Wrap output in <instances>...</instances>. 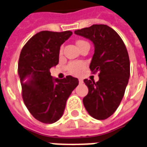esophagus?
Here are the masks:
<instances>
[{
	"instance_id": "34e87169",
	"label": "esophagus",
	"mask_w": 147,
	"mask_h": 147,
	"mask_svg": "<svg viewBox=\"0 0 147 147\" xmlns=\"http://www.w3.org/2000/svg\"><path fill=\"white\" fill-rule=\"evenodd\" d=\"M83 82H84V81H83V80H81V79H79V83H80V84H82Z\"/></svg>"
}]
</instances>
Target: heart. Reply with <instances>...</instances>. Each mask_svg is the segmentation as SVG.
Listing matches in <instances>:
<instances>
[{
    "mask_svg": "<svg viewBox=\"0 0 147 147\" xmlns=\"http://www.w3.org/2000/svg\"><path fill=\"white\" fill-rule=\"evenodd\" d=\"M85 42H87L84 40H78L77 42V45L79 47ZM85 67V63H84L83 62H71L67 66V69H68L69 74L74 75V76H80V75L82 74Z\"/></svg>",
    "mask_w": 147,
    "mask_h": 147,
    "instance_id": "b5f03b06",
    "label": "heart"
}]
</instances>
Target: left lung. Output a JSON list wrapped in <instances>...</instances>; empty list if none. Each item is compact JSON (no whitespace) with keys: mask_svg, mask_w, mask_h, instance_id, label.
<instances>
[{"mask_svg":"<svg viewBox=\"0 0 147 147\" xmlns=\"http://www.w3.org/2000/svg\"><path fill=\"white\" fill-rule=\"evenodd\" d=\"M74 33L93 42L94 53L89 67L93 74H99L97 82L84 80L88 94L83 103L90 116L106 119L119 106L129 82L130 63L127 49L119 34L106 25H93Z\"/></svg>","mask_w":147,"mask_h":147,"instance_id":"8db88e82","label":"left lung"}]
</instances>
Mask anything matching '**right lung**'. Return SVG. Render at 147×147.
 <instances>
[{"mask_svg":"<svg viewBox=\"0 0 147 147\" xmlns=\"http://www.w3.org/2000/svg\"><path fill=\"white\" fill-rule=\"evenodd\" d=\"M72 34L70 31H42L28 41L20 53L18 72L23 101L41 122L51 124L61 118L67 99L79 84L72 76L59 80L49 72L59 63L60 46Z\"/></svg>","mask_w":147,"mask_h":147,"instance_id":"right-lung-1","label":"right lung"}]
</instances>
